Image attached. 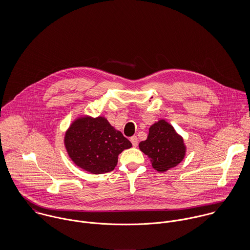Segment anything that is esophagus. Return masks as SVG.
<instances>
[{"label":"esophagus","instance_id":"1","mask_svg":"<svg viewBox=\"0 0 250 250\" xmlns=\"http://www.w3.org/2000/svg\"><path fill=\"white\" fill-rule=\"evenodd\" d=\"M131 143L133 144V146L134 147H137L138 146V144H139V140H138V137H136V136H134V137H132L131 138Z\"/></svg>","mask_w":250,"mask_h":250}]
</instances>
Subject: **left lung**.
<instances>
[{"label": "left lung", "instance_id": "left-lung-1", "mask_svg": "<svg viewBox=\"0 0 250 250\" xmlns=\"http://www.w3.org/2000/svg\"><path fill=\"white\" fill-rule=\"evenodd\" d=\"M139 147L150 158L152 167L159 172L178 166L187 150L182 136L165 119H160L149 128L147 139L140 143Z\"/></svg>", "mask_w": 250, "mask_h": 250}]
</instances>
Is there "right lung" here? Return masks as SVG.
Listing matches in <instances>:
<instances>
[{"instance_id": "obj_1", "label": "right lung", "mask_w": 250, "mask_h": 250, "mask_svg": "<svg viewBox=\"0 0 250 250\" xmlns=\"http://www.w3.org/2000/svg\"><path fill=\"white\" fill-rule=\"evenodd\" d=\"M64 146L77 167L92 174H102L114 169L118 155L131 148L132 143L106 117L83 115L65 132Z\"/></svg>"}]
</instances>
